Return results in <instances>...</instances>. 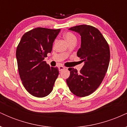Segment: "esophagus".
I'll list each match as a JSON object with an SVG mask.
<instances>
[{
  "mask_svg": "<svg viewBox=\"0 0 127 127\" xmlns=\"http://www.w3.org/2000/svg\"><path fill=\"white\" fill-rule=\"evenodd\" d=\"M65 67H64V66H59V70L60 72L62 71L63 70L65 69Z\"/></svg>",
  "mask_w": 127,
  "mask_h": 127,
  "instance_id": "1",
  "label": "esophagus"
}]
</instances>
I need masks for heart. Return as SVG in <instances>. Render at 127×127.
Returning a JSON list of instances; mask_svg holds the SVG:
<instances>
[{
	"instance_id": "obj_1",
	"label": "heart",
	"mask_w": 127,
	"mask_h": 127,
	"mask_svg": "<svg viewBox=\"0 0 127 127\" xmlns=\"http://www.w3.org/2000/svg\"><path fill=\"white\" fill-rule=\"evenodd\" d=\"M64 38L68 43H70L72 42H76L77 37L72 32H67L64 34Z\"/></svg>"
}]
</instances>
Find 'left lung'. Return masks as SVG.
<instances>
[{
  "instance_id": "left-lung-1",
  "label": "left lung",
  "mask_w": 127,
  "mask_h": 127,
  "mask_svg": "<svg viewBox=\"0 0 127 127\" xmlns=\"http://www.w3.org/2000/svg\"><path fill=\"white\" fill-rule=\"evenodd\" d=\"M69 30L81 36V48L77 55L84 65L79 72L74 68H68L70 75L66 82L73 94L85 97L98 88L105 76L110 62V49L106 39L95 27L79 25Z\"/></svg>"
}]
</instances>
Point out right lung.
I'll use <instances>...</instances> for the list:
<instances>
[{"label": "right lung", "mask_w": 127, "mask_h": 127, "mask_svg": "<svg viewBox=\"0 0 127 127\" xmlns=\"http://www.w3.org/2000/svg\"><path fill=\"white\" fill-rule=\"evenodd\" d=\"M60 29L37 27L22 36L17 48L19 75L26 90L36 97L49 95L59 74V68L43 60L51 52L53 42Z\"/></svg>", "instance_id": "right-lung-1"}]
</instances>
